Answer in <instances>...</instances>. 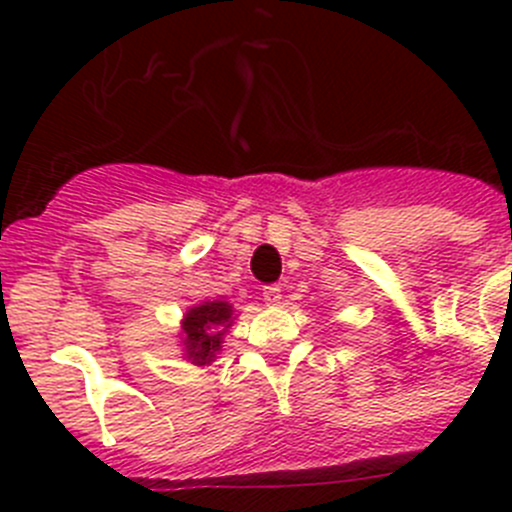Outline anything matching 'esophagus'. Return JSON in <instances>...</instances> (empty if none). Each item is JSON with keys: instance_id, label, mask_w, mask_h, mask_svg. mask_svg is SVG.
Listing matches in <instances>:
<instances>
[{"instance_id": "esophagus-1", "label": "esophagus", "mask_w": 512, "mask_h": 512, "mask_svg": "<svg viewBox=\"0 0 512 512\" xmlns=\"http://www.w3.org/2000/svg\"><path fill=\"white\" fill-rule=\"evenodd\" d=\"M262 299H265L267 304H280V299H282V289H280V285H267V287H262Z\"/></svg>"}]
</instances>
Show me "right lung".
Listing matches in <instances>:
<instances>
[{"label":"right lung","mask_w":512,"mask_h":512,"mask_svg":"<svg viewBox=\"0 0 512 512\" xmlns=\"http://www.w3.org/2000/svg\"><path fill=\"white\" fill-rule=\"evenodd\" d=\"M232 322V307L227 302H205L185 314L183 332L188 359L195 364H210L220 352V339Z\"/></svg>","instance_id":"obj_1"}]
</instances>
